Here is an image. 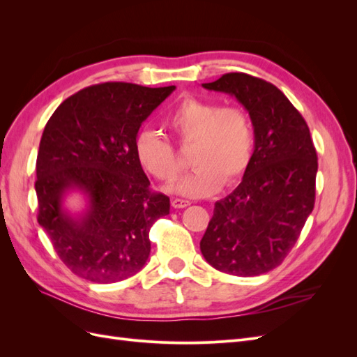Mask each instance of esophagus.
I'll list each match as a JSON object with an SVG mask.
<instances>
[{
	"instance_id": "esophagus-1",
	"label": "esophagus",
	"mask_w": 357,
	"mask_h": 357,
	"mask_svg": "<svg viewBox=\"0 0 357 357\" xmlns=\"http://www.w3.org/2000/svg\"><path fill=\"white\" fill-rule=\"evenodd\" d=\"M190 202L189 201H185V199H178V198H176V199H172L171 201V205L174 208H185V207H188Z\"/></svg>"
}]
</instances>
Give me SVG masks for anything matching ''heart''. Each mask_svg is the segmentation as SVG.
Instances as JSON below:
<instances>
[{
  "label": "heart",
  "instance_id": "1",
  "mask_svg": "<svg viewBox=\"0 0 357 357\" xmlns=\"http://www.w3.org/2000/svg\"><path fill=\"white\" fill-rule=\"evenodd\" d=\"M167 126L181 144H190L192 168L169 190L186 198H204L223 185L238 181L250 165L255 135L250 117L240 107L188 96L167 117ZM134 153L147 174L159 181L174 180L180 165L174 150L150 129L135 135Z\"/></svg>",
  "mask_w": 357,
  "mask_h": 357
}]
</instances>
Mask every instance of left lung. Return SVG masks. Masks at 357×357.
Listing matches in <instances>:
<instances>
[{
	"label": "left lung",
	"instance_id": "1",
	"mask_svg": "<svg viewBox=\"0 0 357 357\" xmlns=\"http://www.w3.org/2000/svg\"><path fill=\"white\" fill-rule=\"evenodd\" d=\"M202 88L244 107L255 149L238 188L214 204L201 253L222 273L261 275L284 261L314 208L316 149L304 117L274 84L229 73Z\"/></svg>",
	"mask_w": 357,
	"mask_h": 357
}]
</instances>
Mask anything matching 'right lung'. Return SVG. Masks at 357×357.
<instances>
[{
  "label": "right lung",
  "instance_id": "right-lung-1",
  "mask_svg": "<svg viewBox=\"0 0 357 357\" xmlns=\"http://www.w3.org/2000/svg\"><path fill=\"white\" fill-rule=\"evenodd\" d=\"M174 89L121 82L89 86L63 101L43 131L38 223L61 261L88 282L135 275L150 255V228L169 214V198L149 189L134 139ZM73 191L85 199L79 213L65 207Z\"/></svg>",
  "mask_w": 357,
  "mask_h": 357
}]
</instances>
